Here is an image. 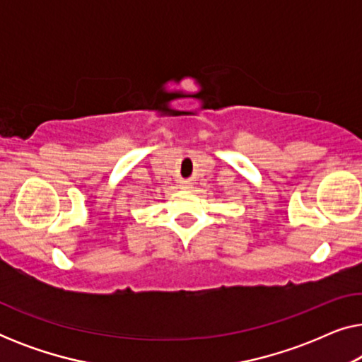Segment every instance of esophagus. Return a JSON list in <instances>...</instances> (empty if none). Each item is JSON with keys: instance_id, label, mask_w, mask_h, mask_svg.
<instances>
[{"instance_id": "obj_1", "label": "esophagus", "mask_w": 362, "mask_h": 362, "mask_svg": "<svg viewBox=\"0 0 362 362\" xmlns=\"http://www.w3.org/2000/svg\"><path fill=\"white\" fill-rule=\"evenodd\" d=\"M181 187H182V189H191V182L189 181H182Z\"/></svg>"}]
</instances>
